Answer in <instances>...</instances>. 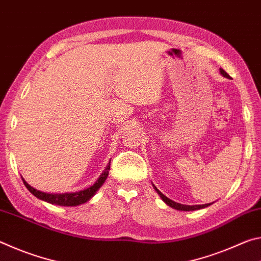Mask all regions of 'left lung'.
<instances>
[{"instance_id":"left-lung-1","label":"left lung","mask_w":261,"mask_h":261,"mask_svg":"<svg viewBox=\"0 0 261 261\" xmlns=\"http://www.w3.org/2000/svg\"><path fill=\"white\" fill-rule=\"evenodd\" d=\"M220 73L222 74L223 77H226V78H230V76H229V74H228L226 71H224L223 69H220ZM153 188L155 189V191L158 192L159 196H160L161 199H162L163 201H165L168 206L171 207V208L177 210V211H184V212L196 211V210L205 208V207H208L210 205H212V204H205V205H192V206H190V205H183V204H179V202H176V201H174V200H171V199H169V198H168V197H166L165 194L161 193V192L159 191V190L156 189V187H155V185H154V184H153Z\"/></svg>"}]
</instances>
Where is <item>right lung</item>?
<instances>
[{"label":"right lung","instance_id":"obj_1","mask_svg":"<svg viewBox=\"0 0 261 261\" xmlns=\"http://www.w3.org/2000/svg\"><path fill=\"white\" fill-rule=\"evenodd\" d=\"M109 169H110V162L108 163V166L106 167V169L102 171V174L100 175V177L96 179V182L93 185H91L90 188L84 189V190H81V191H76V192H65V193L42 192V191H39L37 189H34L33 187H31V185L26 182L24 178H23V182L25 184V187L28 188L29 191L32 193L33 196L37 197L38 199L49 202V204H53V205H59V206H79L82 204H85V202L90 200L91 198L96 193V191L102 187L105 180L108 177Z\"/></svg>","mask_w":261,"mask_h":261}]
</instances>
